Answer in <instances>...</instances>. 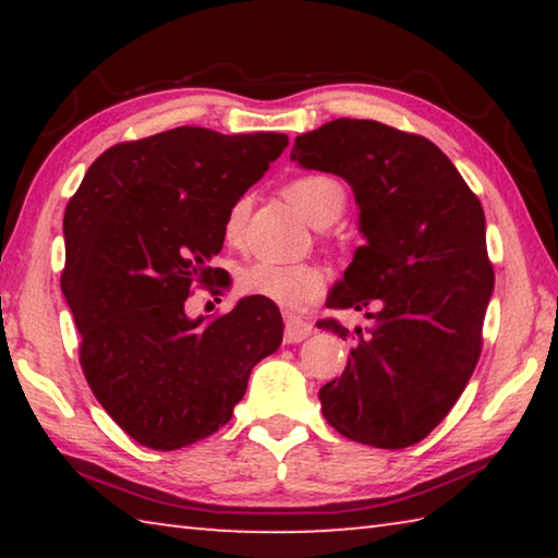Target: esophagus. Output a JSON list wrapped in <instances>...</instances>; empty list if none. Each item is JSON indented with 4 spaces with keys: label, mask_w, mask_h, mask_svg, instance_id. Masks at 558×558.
I'll return each mask as SVG.
<instances>
[{
    "label": "esophagus",
    "mask_w": 558,
    "mask_h": 558,
    "mask_svg": "<svg viewBox=\"0 0 558 558\" xmlns=\"http://www.w3.org/2000/svg\"><path fill=\"white\" fill-rule=\"evenodd\" d=\"M313 335V323L298 315H286V342L298 344Z\"/></svg>",
    "instance_id": "34e87169"
}]
</instances>
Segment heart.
<instances>
[{
	"label": "heart",
	"mask_w": 558,
	"mask_h": 558,
	"mask_svg": "<svg viewBox=\"0 0 558 558\" xmlns=\"http://www.w3.org/2000/svg\"><path fill=\"white\" fill-rule=\"evenodd\" d=\"M290 202L315 226L335 223L347 209V189L337 177L325 172H310L292 179L286 186ZM251 199H235L223 216V241L239 248L245 239ZM327 288V272L319 263H276L251 260L239 270V290L243 295L268 300L278 307L300 310L323 298Z\"/></svg>",
	"instance_id": "obj_1"
}]
</instances>
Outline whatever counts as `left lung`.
I'll return each instance as SVG.
<instances>
[{"instance_id": "left-lung-1", "label": "left lung", "mask_w": 558, "mask_h": 558, "mask_svg": "<svg viewBox=\"0 0 558 558\" xmlns=\"http://www.w3.org/2000/svg\"><path fill=\"white\" fill-rule=\"evenodd\" d=\"M290 159L347 179L366 235L327 307L359 310L372 325L317 323L354 344L342 376L319 389L325 418L364 446H415L483 352L495 288L483 204L430 140L376 120L325 122L295 137Z\"/></svg>"}]
</instances>
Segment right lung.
Returning <instances> with one entry per match:
<instances>
[{"mask_svg": "<svg viewBox=\"0 0 558 558\" xmlns=\"http://www.w3.org/2000/svg\"><path fill=\"white\" fill-rule=\"evenodd\" d=\"M288 147L278 132L174 128L106 149L63 216L61 290L90 391L140 446L177 450L231 421L251 369L282 342L278 307L243 298L192 319L219 292L223 216Z\"/></svg>", "mask_w": 558, "mask_h": 558, "instance_id": "add662e5", "label": "right lung"}]
</instances>
